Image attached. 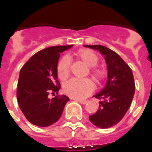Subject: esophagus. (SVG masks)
Here are the masks:
<instances>
[{
	"instance_id": "1",
	"label": "esophagus",
	"mask_w": 152,
	"mask_h": 152,
	"mask_svg": "<svg viewBox=\"0 0 152 152\" xmlns=\"http://www.w3.org/2000/svg\"><path fill=\"white\" fill-rule=\"evenodd\" d=\"M76 101L79 102V103H81V104H86V103H87V100H76Z\"/></svg>"
}]
</instances>
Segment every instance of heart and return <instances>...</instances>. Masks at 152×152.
Instances as JSON below:
<instances>
[{"mask_svg":"<svg viewBox=\"0 0 152 152\" xmlns=\"http://www.w3.org/2000/svg\"><path fill=\"white\" fill-rule=\"evenodd\" d=\"M78 56L88 66L91 67V73L98 79L103 78V73L94 66L98 63V57L91 50H82L78 52ZM71 59L68 55H64L60 59L57 66L58 76L62 80L67 79L70 73ZM94 91V85L91 81L87 79L73 78L64 85V92L71 98L83 100L91 95Z\"/></svg>","mask_w":152,"mask_h":152,"instance_id":"1","label":"heart"}]
</instances>
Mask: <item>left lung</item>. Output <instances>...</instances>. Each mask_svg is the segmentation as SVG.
I'll list each match as a JSON object with an SVG mask.
<instances>
[{"mask_svg":"<svg viewBox=\"0 0 152 152\" xmlns=\"http://www.w3.org/2000/svg\"><path fill=\"white\" fill-rule=\"evenodd\" d=\"M98 50L106 60L108 80L100 92L94 96L99 99L100 108L89 116L91 122L100 128H109L117 124L128 110L135 92L132 69L114 51L101 45H86Z\"/></svg>","mask_w":152,"mask_h":152,"instance_id":"8db88e82","label":"left lung"}]
</instances>
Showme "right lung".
Returning a JSON list of instances; mask_svg holds the SVG:
<instances>
[{
    "mask_svg": "<svg viewBox=\"0 0 152 152\" xmlns=\"http://www.w3.org/2000/svg\"><path fill=\"white\" fill-rule=\"evenodd\" d=\"M71 46H55L37 52L20 69L17 86V101L28 121L39 127H48L61 116L69 97L58 94L57 65L60 53Z\"/></svg>",
    "mask_w": 152,
    "mask_h": 152,
    "instance_id": "obj_1",
    "label": "right lung"
}]
</instances>
